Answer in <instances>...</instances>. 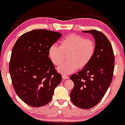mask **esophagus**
Here are the masks:
<instances>
[{"instance_id": "esophagus-1", "label": "esophagus", "mask_w": 125, "mask_h": 125, "mask_svg": "<svg viewBox=\"0 0 125 125\" xmlns=\"http://www.w3.org/2000/svg\"><path fill=\"white\" fill-rule=\"evenodd\" d=\"M62 77L63 79H64V80H65V79H67L69 78V77L67 76H65V75H62Z\"/></svg>"}]
</instances>
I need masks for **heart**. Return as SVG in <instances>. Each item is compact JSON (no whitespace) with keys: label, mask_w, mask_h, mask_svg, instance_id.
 <instances>
[{"label":"heart","mask_w":125,"mask_h":125,"mask_svg":"<svg viewBox=\"0 0 125 125\" xmlns=\"http://www.w3.org/2000/svg\"><path fill=\"white\" fill-rule=\"evenodd\" d=\"M95 50V44L92 40L71 34L61 41L60 47L52 45L48 54L52 62L57 66L62 64L67 56L68 61L57 70L63 75H69L78 68L85 67L94 57Z\"/></svg>","instance_id":"b5f03b06"}]
</instances>
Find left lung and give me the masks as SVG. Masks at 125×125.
Here are the masks:
<instances>
[{"label":"left lung","mask_w":125,"mask_h":125,"mask_svg":"<svg viewBox=\"0 0 125 125\" xmlns=\"http://www.w3.org/2000/svg\"><path fill=\"white\" fill-rule=\"evenodd\" d=\"M90 33L95 40L94 57L85 67L70 76L74 87L70 93L71 102L83 109H89L99 103L112 82L115 56L107 37L96 30L82 31Z\"/></svg>","instance_id":"8db88e82"}]
</instances>
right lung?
<instances>
[{
    "instance_id": "right-lung-1",
    "label": "right lung",
    "mask_w": 125,
    "mask_h": 125,
    "mask_svg": "<svg viewBox=\"0 0 125 125\" xmlns=\"http://www.w3.org/2000/svg\"><path fill=\"white\" fill-rule=\"evenodd\" d=\"M62 34L35 30L23 34L13 47L9 70L13 87L23 102L40 107L52 99L62 77L48 57L50 47Z\"/></svg>"
}]
</instances>
